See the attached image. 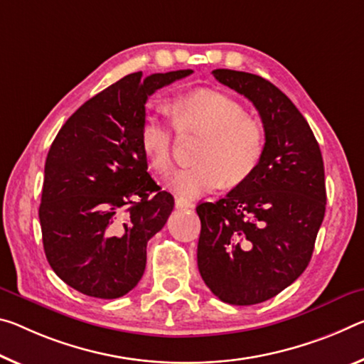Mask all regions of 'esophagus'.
Returning a JSON list of instances; mask_svg holds the SVG:
<instances>
[{
  "label": "esophagus",
  "instance_id": "obj_1",
  "mask_svg": "<svg viewBox=\"0 0 364 364\" xmlns=\"http://www.w3.org/2000/svg\"><path fill=\"white\" fill-rule=\"evenodd\" d=\"M175 205L178 207V209H191V207H194L191 200H186V199H181V198L175 199Z\"/></svg>",
  "mask_w": 364,
  "mask_h": 364
}]
</instances>
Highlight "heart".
Listing matches in <instances>:
<instances>
[{"label":"heart","instance_id":"heart-1","mask_svg":"<svg viewBox=\"0 0 364 364\" xmlns=\"http://www.w3.org/2000/svg\"><path fill=\"white\" fill-rule=\"evenodd\" d=\"M178 129L204 134L196 164L178 170L168 188L181 199H196L223 183L240 184L257 168L265 151V131L246 114L241 103L227 94L199 89L178 97L171 107ZM144 155L157 173L171 168L173 128L157 114H149L141 128Z\"/></svg>","mask_w":364,"mask_h":364}]
</instances>
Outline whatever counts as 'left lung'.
Segmentation results:
<instances>
[{
  "instance_id": "1",
  "label": "left lung",
  "mask_w": 364,
  "mask_h": 364,
  "mask_svg": "<svg viewBox=\"0 0 364 364\" xmlns=\"http://www.w3.org/2000/svg\"><path fill=\"white\" fill-rule=\"evenodd\" d=\"M212 74L252 102L265 131L252 175L196 207L200 277L222 301L247 306L279 295L308 267L326 213L324 161L308 121L279 87L251 73Z\"/></svg>"
}]
</instances>
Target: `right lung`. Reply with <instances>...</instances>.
Here are the masks:
<instances>
[{"instance_id": "1", "label": "right lung", "mask_w": 364, "mask_h": 364, "mask_svg": "<svg viewBox=\"0 0 364 364\" xmlns=\"http://www.w3.org/2000/svg\"><path fill=\"white\" fill-rule=\"evenodd\" d=\"M191 73L128 74L79 107L56 134L38 218L48 264L74 290L113 299L139 284L147 241L175 205L147 173L146 102Z\"/></svg>"}]
</instances>
